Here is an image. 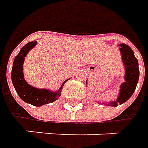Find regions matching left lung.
<instances>
[{
    "label": "left lung",
    "mask_w": 148,
    "mask_h": 148,
    "mask_svg": "<svg viewBox=\"0 0 148 148\" xmlns=\"http://www.w3.org/2000/svg\"><path fill=\"white\" fill-rule=\"evenodd\" d=\"M121 59L125 66V82L121 85L120 93L115 101L108 102V105L116 107L119 103L126 102L135 91L139 78L138 62L132 49L125 44H120Z\"/></svg>",
    "instance_id": "1"
}]
</instances>
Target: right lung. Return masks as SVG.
<instances>
[{"label":"right lung","mask_w":148,"mask_h":148,"mask_svg":"<svg viewBox=\"0 0 148 148\" xmlns=\"http://www.w3.org/2000/svg\"><path fill=\"white\" fill-rule=\"evenodd\" d=\"M37 42L36 40L32 41L24 45L21 49L20 52L15 57L14 61L12 72H11V78H12L13 85L19 97L26 103L40 107L44 104L53 103L55 100H57L58 97L61 96V89L63 88V86L66 81H68V79L63 82L60 89L55 92L49 91L48 89H39L33 87L26 82V80L24 79L23 72L24 59L28 52L32 48H34Z\"/></svg>","instance_id":"add662e5"}]
</instances>
